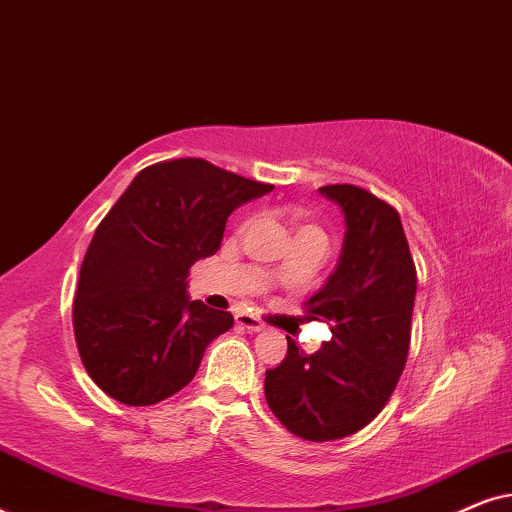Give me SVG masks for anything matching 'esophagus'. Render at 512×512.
<instances>
[{
	"label": "esophagus",
	"mask_w": 512,
	"mask_h": 512,
	"mask_svg": "<svg viewBox=\"0 0 512 512\" xmlns=\"http://www.w3.org/2000/svg\"><path fill=\"white\" fill-rule=\"evenodd\" d=\"M235 321H237V326L247 328V331H251V333L263 331V328H265L263 321L258 319L256 314H249V312H240V314H235Z\"/></svg>",
	"instance_id": "obj_1"
}]
</instances>
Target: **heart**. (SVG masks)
Instances as JSON below:
<instances>
[{
  "instance_id": "1",
  "label": "heart",
  "mask_w": 512,
  "mask_h": 512,
  "mask_svg": "<svg viewBox=\"0 0 512 512\" xmlns=\"http://www.w3.org/2000/svg\"><path fill=\"white\" fill-rule=\"evenodd\" d=\"M300 230H319L317 226H312V223H305L303 219L296 221V233H300Z\"/></svg>"
}]
</instances>
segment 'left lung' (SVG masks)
Segmentation results:
<instances>
[{
  "mask_svg": "<svg viewBox=\"0 0 512 512\" xmlns=\"http://www.w3.org/2000/svg\"><path fill=\"white\" fill-rule=\"evenodd\" d=\"M345 214L338 268L307 300L333 338L305 354L289 340L284 361L265 370V401L293 436L324 443L361 431L394 394L410 349L417 270L401 216L366 188L321 186Z\"/></svg>",
  "mask_w": 512,
  "mask_h": 512,
  "instance_id": "obj_1",
  "label": "left lung"
}]
</instances>
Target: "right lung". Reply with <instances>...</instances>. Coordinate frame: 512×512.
Returning a JSON list of instances; mask_svg holds the SVG:
<instances>
[{
    "label": "right lung",
    "instance_id": "1",
    "mask_svg": "<svg viewBox=\"0 0 512 512\" xmlns=\"http://www.w3.org/2000/svg\"><path fill=\"white\" fill-rule=\"evenodd\" d=\"M272 188L202 158L132 179L90 240L74 298L76 347L104 394L153 405L193 380L233 314L188 298V270L219 251L233 209Z\"/></svg>",
    "mask_w": 512,
    "mask_h": 512
}]
</instances>
